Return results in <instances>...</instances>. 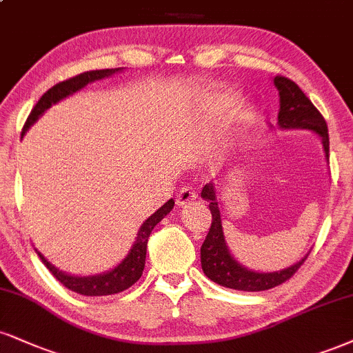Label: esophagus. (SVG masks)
<instances>
[{"label":"esophagus","mask_w":353,"mask_h":353,"mask_svg":"<svg viewBox=\"0 0 353 353\" xmlns=\"http://www.w3.org/2000/svg\"><path fill=\"white\" fill-rule=\"evenodd\" d=\"M195 199H197V192H195L192 185H184V188H181L179 194H177L176 202L177 205H188V203L194 202Z\"/></svg>","instance_id":"34e87169"}]
</instances>
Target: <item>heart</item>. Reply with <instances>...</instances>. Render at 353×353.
Here are the masks:
<instances>
[{
	"label": "heart",
	"mask_w": 353,
	"mask_h": 353,
	"mask_svg": "<svg viewBox=\"0 0 353 353\" xmlns=\"http://www.w3.org/2000/svg\"><path fill=\"white\" fill-rule=\"evenodd\" d=\"M236 103H239V99H236V95H233V93H219V95H215L214 99H212V114L217 117V114L223 112V110L235 107ZM240 121H248V114H241Z\"/></svg>",
	"instance_id": "1"
}]
</instances>
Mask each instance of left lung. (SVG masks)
<instances>
[{"label": "left lung", "mask_w": 353, "mask_h": 353, "mask_svg": "<svg viewBox=\"0 0 353 353\" xmlns=\"http://www.w3.org/2000/svg\"><path fill=\"white\" fill-rule=\"evenodd\" d=\"M274 85L279 90V105H281L278 113L279 126L316 131L322 138L325 156L329 159V133H327V123L319 110L314 107L312 101L305 97V93L298 85L288 77L276 75ZM201 195L205 201H209L212 214L209 233H207L201 248L202 270L210 281L239 291H266L292 278V274L307 260V254H305L299 263L283 271H274V273H254V271L243 268L233 260L232 254L228 253L227 245H225L222 220H220V212L217 202H215L214 185H203Z\"/></svg>", "instance_id": "left-lung-1"}]
</instances>
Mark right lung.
Masks as SVG:
<instances>
[{
    "label": "right lung",
    "instance_id": "add662e5",
    "mask_svg": "<svg viewBox=\"0 0 353 353\" xmlns=\"http://www.w3.org/2000/svg\"><path fill=\"white\" fill-rule=\"evenodd\" d=\"M121 69H103V70H90V72H83V74L75 75V77H70L63 82L55 83L52 88H49L44 95L41 97L39 101L34 105L32 112L29 113L26 123H24L23 128V134L26 133L29 126L32 125L37 118L41 117L42 113L48 110L50 105L55 103V101L62 100L63 97L70 95V93L80 90V88L85 87L87 83L93 82V80H100L103 77H108V75L114 74ZM174 207V201L169 199L168 202L164 203L161 209H158L154 214L151 215L150 219L146 220L139 228L138 236H136V241L131 248V252L128 256L123 260L117 268L108 271L105 274H99V276H88V278H79V276H70L62 273V271L55 270L52 265H49V261H46V258L42 256L41 253L39 258L48 266V270L54 274V278L57 279L59 283H62L67 290L79 292V294L83 296H108V294H117V292H121L125 290H128L130 286L138 281L141 278L143 270H144V261H146V246H148V239H150L152 228L158 225L161 220H163L169 212L172 210Z\"/></svg>",
    "mask_w": 353,
    "mask_h": 353
}]
</instances>
